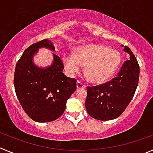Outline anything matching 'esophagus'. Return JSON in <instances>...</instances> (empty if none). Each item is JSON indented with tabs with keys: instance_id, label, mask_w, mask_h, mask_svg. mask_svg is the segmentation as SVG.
Segmentation results:
<instances>
[{
	"instance_id": "1",
	"label": "esophagus",
	"mask_w": 153,
	"mask_h": 153,
	"mask_svg": "<svg viewBox=\"0 0 153 153\" xmlns=\"http://www.w3.org/2000/svg\"><path fill=\"white\" fill-rule=\"evenodd\" d=\"M76 86H77V88H85V84H83L82 82H81L80 81H77Z\"/></svg>"
}]
</instances>
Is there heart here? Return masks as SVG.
Segmentation results:
<instances>
[{"label":"heart","instance_id":"heart-1","mask_svg":"<svg viewBox=\"0 0 153 153\" xmlns=\"http://www.w3.org/2000/svg\"><path fill=\"white\" fill-rule=\"evenodd\" d=\"M121 64L118 51L101 45H87L63 58L65 69L71 76L80 72L85 65V74L90 81L101 83L114 75Z\"/></svg>","mask_w":153,"mask_h":153}]
</instances>
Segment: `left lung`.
Returning a JSON list of instances; mask_svg holds the SVG:
<instances>
[{
  "instance_id": "left-lung-1",
  "label": "left lung",
  "mask_w": 153,
  "mask_h": 153,
  "mask_svg": "<svg viewBox=\"0 0 153 153\" xmlns=\"http://www.w3.org/2000/svg\"><path fill=\"white\" fill-rule=\"evenodd\" d=\"M124 51L129 54L130 59L123 63L116 77L105 83L87 88L85 108L88 115L97 120L107 121L119 117L136 91L139 82V64L128 46H125Z\"/></svg>"
}]
</instances>
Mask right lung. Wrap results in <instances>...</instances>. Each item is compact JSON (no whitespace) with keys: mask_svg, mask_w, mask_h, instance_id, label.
Wrapping results in <instances>:
<instances>
[{"mask_svg":"<svg viewBox=\"0 0 153 153\" xmlns=\"http://www.w3.org/2000/svg\"><path fill=\"white\" fill-rule=\"evenodd\" d=\"M42 47L55 51L54 43L47 39L30 45L17 62L13 82L26 114L37 123H49L63 114L67 101L76 89V79L64 74L63 62L56 54L51 66H36L32 59Z\"/></svg>","mask_w":153,"mask_h":153,"instance_id":"add662e5","label":"right lung"}]
</instances>
